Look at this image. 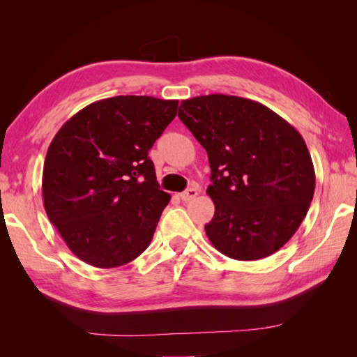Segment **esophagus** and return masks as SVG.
Here are the masks:
<instances>
[{"instance_id":"esophagus-1","label":"esophagus","mask_w":357,"mask_h":357,"mask_svg":"<svg viewBox=\"0 0 357 357\" xmlns=\"http://www.w3.org/2000/svg\"><path fill=\"white\" fill-rule=\"evenodd\" d=\"M198 193H199V190L197 188H190V189L180 193V199L185 201V202H189L192 199H195L198 197Z\"/></svg>"}]
</instances>
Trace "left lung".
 I'll list each match as a JSON object with an SVG mask.
<instances>
[{
    "mask_svg": "<svg viewBox=\"0 0 357 357\" xmlns=\"http://www.w3.org/2000/svg\"><path fill=\"white\" fill-rule=\"evenodd\" d=\"M180 121L207 150L211 244L236 261L275 253L296 232L314 195L304 138L261 102L222 93L181 101Z\"/></svg>",
    "mask_w": 357,
    "mask_h": 357,
    "instance_id": "8db88e82",
    "label": "left lung"
}]
</instances>
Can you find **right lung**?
Wrapping results in <instances>:
<instances>
[{"label": "right lung", "mask_w": 357, "mask_h": 357, "mask_svg": "<svg viewBox=\"0 0 357 357\" xmlns=\"http://www.w3.org/2000/svg\"><path fill=\"white\" fill-rule=\"evenodd\" d=\"M177 100L121 95L89 104L52 139L43 168L47 218L70 250L96 268L134 261L149 247L171 197L149 150Z\"/></svg>", "instance_id": "right-lung-1"}]
</instances>
